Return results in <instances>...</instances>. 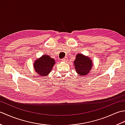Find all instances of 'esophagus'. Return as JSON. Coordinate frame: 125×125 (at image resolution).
I'll return each instance as SVG.
<instances>
[{
    "instance_id": "obj_1",
    "label": "esophagus",
    "mask_w": 125,
    "mask_h": 125,
    "mask_svg": "<svg viewBox=\"0 0 125 125\" xmlns=\"http://www.w3.org/2000/svg\"><path fill=\"white\" fill-rule=\"evenodd\" d=\"M62 61H64V62H67V61H68V58L67 57H64V58H63Z\"/></svg>"
}]
</instances>
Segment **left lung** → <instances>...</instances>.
<instances>
[{
  "label": "left lung",
  "instance_id": "left-lung-1",
  "mask_svg": "<svg viewBox=\"0 0 125 125\" xmlns=\"http://www.w3.org/2000/svg\"><path fill=\"white\" fill-rule=\"evenodd\" d=\"M73 63L76 73L81 77L86 76L89 73L94 64L89 56H86L81 53L76 55Z\"/></svg>",
  "mask_w": 125,
  "mask_h": 125
}]
</instances>
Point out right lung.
<instances>
[{
    "instance_id": "obj_1",
    "label": "right lung",
    "mask_w": 125,
    "mask_h": 125,
    "mask_svg": "<svg viewBox=\"0 0 125 125\" xmlns=\"http://www.w3.org/2000/svg\"><path fill=\"white\" fill-rule=\"evenodd\" d=\"M55 64V60L48 55H43L35 60L33 67L35 72L39 76L47 77L51 72Z\"/></svg>"
}]
</instances>
